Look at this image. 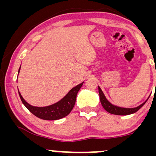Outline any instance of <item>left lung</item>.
I'll list each match as a JSON object with an SVG mask.
<instances>
[{"mask_svg": "<svg viewBox=\"0 0 156 156\" xmlns=\"http://www.w3.org/2000/svg\"><path fill=\"white\" fill-rule=\"evenodd\" d=\"M98 90H99V95H100V100H101V103L103 107L104 108V109L106 112H108V113L112 114H116V115H128V114H133V113L136 112L137 111H139L141 107L143 106L147 101L143 103L142 104H141L139 106L136 107V108H121V107H118L116 106V105H112V103L109 102L108 100L105 98V97L103 94V92H102L101 89L98 87Z\"/></svg>", "mask_w": 156, "mask_h": 156, "instance_id": "obj_1", "label": "left lung"}]
</instances>
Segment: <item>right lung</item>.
<instances>
[{"label":"right lung","instance_id":"right-lung-1","mask_svg":"<svg viewBox=\"0 0 156 156\" xmlns=\"http://www.w3.org/2000/svg\"><path fill=\"white\" fill-rule=\"evenodd\" d=\"M20 67L18 70V73H20ZM83 83V82L73 87L60 101L45 107H36L28 104L23 99L20 92H18L23 103L34 115L42 119H45V120H56V119H62L66 117L70 113L76 103L77 94Z\"/></svg>","mask_w":156,"mask_h":156}]
</instances>
